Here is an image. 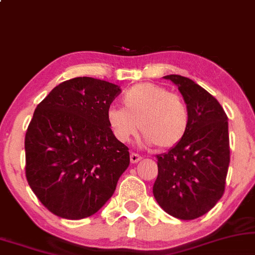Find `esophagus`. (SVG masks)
<instances>
[{"label":"esophagus","instance_id":"34e87169","mask_svg":"<svg viewBox=\"0 0 255 255\" xmlns=\"http://www.w3.org/2000/svg\"><path fill=\"white\" fill-rule=\"evenodd\" d=\"M141 159H142V158H141V155L137 154V153H134V152L130 153V162H131V164H136V162L140 161Z\"/></svg>","mask_w":255,"mask_h":255}]
</instances>
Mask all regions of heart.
Returning a JSON list of instances; mask_svg holds the SVG:
<instances>
[{
    "mask_svg": "<svg viewBox=\"0 0 255 255\" xmlns=\"http://www.w3.org/2000/svg\"><path fill=\"white\" fill-rule=\"evenodd\" d=\"M122 106L107 110V124L120 142H128L142 131L143 145L157 143L170 148L183 140L188 131L190 113L180 96L154 83H140L122 96Z\"/></svg>",
    "mask_w": 255,
    "mask_h": 255,
    "instance_id": "obj_1",
    "label": "heart"
}]
</instances>
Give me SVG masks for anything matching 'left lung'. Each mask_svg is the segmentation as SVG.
Instances as JSON below:
<instances>
[{
  "label": "left lung",
  "mask_w": 255,
  "mask_h": 255,
  "mask_svg": "<svg viewBox=\"0 0 255 255\" xmlns=\"http://www.w3.org/2000/svg\"><path fill=\"white\" fill-rule=\"evenodd\" d=\"M177 85L190 113L185 136L157 155L155 201L168 215L195 220L207 214L223 196L229 161L228 118L214 96L192 79L165 76Z\"/></svg>",
  "instance_id": "left-lung-1"
}]
</instances>
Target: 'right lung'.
<instances>
[{
	"label": "right lung",
	"instance_id": "obj_1",
	"mask_svg": "<svg viewBox=\"0 0 255 255\" xmlns=\"http://www.w3.org/2000/svg\"><path fill=\"white\" fill-rule=\"evenodd\" d=\"M120 93L113 83L77 77L57 85L36 107L24 137L26 177L54 215H94L129 166L128 147L107 124V110Z\"/></svg>",
	"mask_w": 255,
	"mask_h": 255
}]
</instances>
